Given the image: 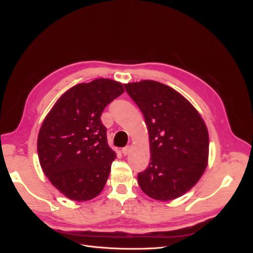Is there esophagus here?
Returning <instances> with one entry per match:
<instances>
[{"instance_id":"34e87169","label":"esophagus","mask_w":253,"mask_h":253,"mask_svg":"<svg viewBox=\"0 0 253 253\" xmlns=\"http://www.w3.org/2000/svg\"><path fill=\"white\" fill-rule=\"evenodd\" d=\"M129 151H130V147H129V145H126L125 148H123L122 153H123V155H124V156H127V155L129 154Z\"/></svg>"}]
</instances>
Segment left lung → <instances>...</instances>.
I'll return each mask as SVG.
<instances>
[{
  "label": "left lung",
  "mask_w": 253,
  "mask_h": 253,
  "mask_svg": "<svg viewBox=\"0 0 253 253\" xmlns=\"http://www.w3.org/2000/svg\"><path fill=\"white\" fill-rule=\"evenodd\" d=\"M124 86L149 131L151 162L138 173L139 187L155 200H173L190 191L207 167V127L191 102L167 85L144 80Z\"/></svg>",
  "instance_id": "1"
}]
</instances>
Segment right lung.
I'll return each mask as SVG.
<instances>
[{"instance_id":"add662e5","label":"right lung","mask_w":253,"mask_h":253,"mask_svg":"<svg viewBox=\"0 0 253 253\" xmlns=\"http://www.w3.org/2000/svg\"><path fill=\"white\" fill-rule=\"evenodd\" d=\"M124 92L121 83L96 79L58 98L38 135V155L50 182L66 198L88 201L103 190L116 153L109 147L100 116Z\"/></svg>"}]
</instances>
